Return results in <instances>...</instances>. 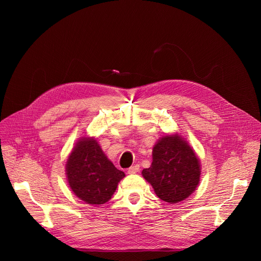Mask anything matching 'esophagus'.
I'll use <instances>...</instances> for the list:
<instances>
[{
    "label": "esophagus",
    "instance_id": "1",
    "mask_svg": "<svg viewBox=\"0 0 261 261\" xmlns=\"http://www.w3.org/2000/svg\"><path fill=\"white\" fill-rule=\"evenodd\" d=\"M138 171H139V165H138V164L133 165V167H130V168L127 170L128 174H135V173H137Z\"/></svg>",
    "mask_w": 261,
    "mask_h": 261
}]
</instances>
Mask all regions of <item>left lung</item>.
I'll list each match as a JSON object with an SVG mask.
<instances>
[{
  "label": "left lung",
  "instance_id": "left-lung-1",
  "mask_svg": "<svg viewBox=\"0 0 261 261\" xmlns=\"http://www.w3.org/2000/svg\"><path fill=\"white\" fill-rule=\"evenodd\" d=\"M152 156L143 176L161 200L176 203L193 194L199 184L200 164L186 141L177 135L165 136L153 147Z\"/></svg>",
  "mask_w": 261,
  "mask_h": 261
}]
</instances>
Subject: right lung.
<instances>
[{
  "mask_svg": "<svg viewBox=\"0 0 261 261\" xmlns=\"http://www.w3.org/2000/svg\"><path fill=\"white\" fill-rule=\"evenodd\" d=\"M69 187L90 204H103L111 199L118 181L125 174L110 161L94 139L78 141L66 163Z\"/></svg>",
  "mask_w": 261,
  "mask_h": 261,
  "instance_id": "right-lung-1",
  "label": "right lung"
}]
</instances>
